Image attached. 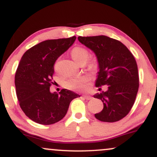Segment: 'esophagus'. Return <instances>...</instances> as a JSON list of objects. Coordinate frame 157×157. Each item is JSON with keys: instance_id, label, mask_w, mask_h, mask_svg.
I'll return each mask as SVG.
<instances>
[{"instance_id": "esophagus-1", "label": "esophagus", "mask_w": 157, "mask_h": 157, "mask_svg": "<svg viewBox=\"0 0 157 157\" xmlns=\"http://www.w3.org/2000/svg\"><path fill=\"white\" fill-rule=\"evenodd\" d=\"M82 97H83L86 100H91V99H92V97H91V96H89V95H83Z\"/></svg>"}]
</instances>
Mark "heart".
<instances>
[{
    "label": "heart",
    "mask_w": 157,
    "mask_h": 157,
    "mask_svg": "<svg viewBox=\"0 0 157 157\" xmlns=\"http://www.w3.org/2000/svg\"><path fill=\"white\" fill-rule=\"evenodd\" d=\"M71 55L75 62L78 64L86 63L89 57V52L82 46H76L71 51ZM87 81L86 77L71 78L65 82V86L71 90H82L84 89L85 83Z\"/></svg>",
    "instance_id": "b5f03b06"
}]
</instances>
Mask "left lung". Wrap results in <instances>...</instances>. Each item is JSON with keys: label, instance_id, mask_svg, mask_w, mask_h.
I'll return each mask as SVG.
<instances>
[{"label": "left lung", "instance_id": "1", "mask_svg": "<svg viewBox=\"0 0 157 157\" xmlns=\"http://www.w3.org/2000/svg\"><path fill=\"white\" fill-rule=\"evenodd\" d=\"M78 40L97 57L100 71L95 86H108V91L94 96L103 102V109L95 117L106 122L122 120L132 109L140 86L134 55L120 41L105 35L80 36Z\"/></svg>", "mask_w": 157, "mask_h": 157}]
</instances>
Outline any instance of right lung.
<instances>
[{
  "label": "right lung",
  "mask_w": 157,
  "mask_h": 157,
  "mask_svg": "<svg viewBox=\"0 0 157 157\" xmlns=\"http://www.w3.org/2000/svg\"><path fill=\"white\" fill-rule=\"evenodd\" d=\"M76 37L47 40L23 54L15 73V84L19 105L32 121L52 125L66 116L71 100L80 96L66 89L50 92L54 65L74 44Z\"/></svg>",
  "instance_id": "1"
}]
</instances>
